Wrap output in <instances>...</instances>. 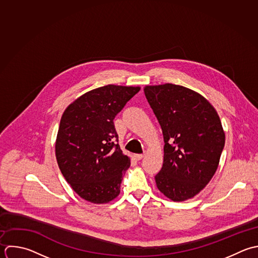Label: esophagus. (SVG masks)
<instances>
[{
    "mask_svg": "<svg viewBox=\"0 0 258 258\" xmlns=\"http://www.w3.org/2000/svg\"><path fill=\"white\" fill-rule=\"evenodd\" d=\"M144 157H145V156H144V155H142V154H137V155H135V159H136L137 161L142 160Z\"/></svg>",
    "mask_w": 258,
    "mask_h": 258,
    "instance_id": "1",
    "label": "esophagus"
}]
</instances>
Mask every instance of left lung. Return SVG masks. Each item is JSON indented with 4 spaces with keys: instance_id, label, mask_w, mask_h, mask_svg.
Masks as SVG:
<instances>
[{
    "instance_id": "8db88e82",
    "label": "left lung",
    "mask_w": 258,
    "mask_h": 258,
    "mask_svg": "<svg viewBox=\"0 0 258 258\" xmlns=\"http://www.w3.org/2000/svg\"><path fill=\"white\" fill-rule=\"evenodd\" d=\"M146 97L164 136V162L155 177L161 193L175 202L195 197L219 166L225 133L214 106L182 85H147Z\"/></svg>"
}]
</instances>
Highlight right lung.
I'll list each match as a JSON object with an SVG mask.
<instances>
[{
  "mask_svg": "<svg viewBox=\"0 0 258 258\" xmlns=\"http://www.w3.org/2000/svg\"><path fill=\"white\" fill-rule=\"evenodd\" d=\"M140 86L108 84L92 89L64 110L55 142L59 169L85 201L105 204L120 193L122 176L131 166L117 141L113 119Z\"/></svg>",
  "mask_w": 258,
  "mask_h": 258,
  "instance_id": "add662e5",
  "label": "right lung"
}]
</instances>
